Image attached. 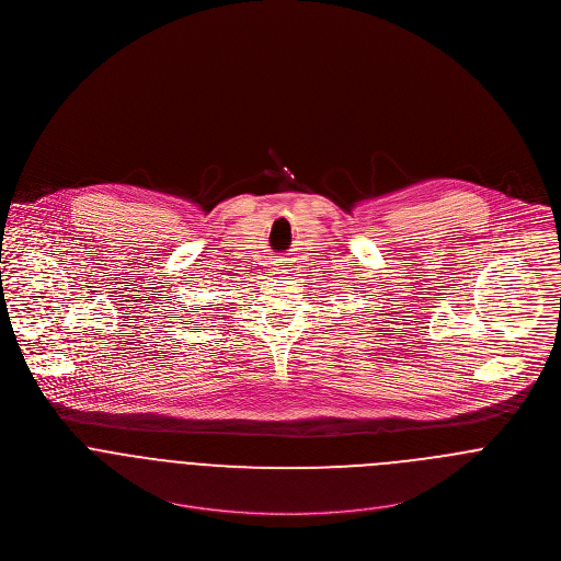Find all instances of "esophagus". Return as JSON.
Instances as JSON below:
<instances>
[{
    "instance_id": "34e87169",
    "label": "esophagus",
    "mask_w": 561,
    "mask_h": 561,
    "mask_svg": "<svg viewBox=\"0 0 561 561\" xmlns=\"http://www.w3.org/2000/svg\"><path fill=\"white\" fill-rule=\"evenodd\" d=\"M274 270H278V267H274Z\"/></svg>"
}]
</instances>
